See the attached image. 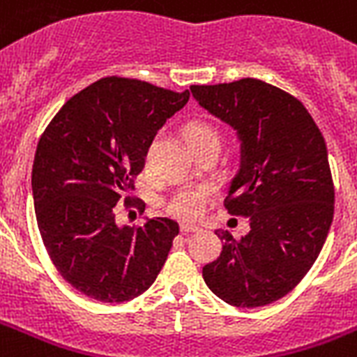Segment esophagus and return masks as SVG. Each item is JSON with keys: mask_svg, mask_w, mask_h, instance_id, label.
Masks as SVG:
<instances>
[{"mask_svg": "<svg viewBox=\"0 0 357 357\" xmlns=\"http://www.w3.org/2000/svg\"><path fill=\"white\" fill-rule=\"evenodd\" d=\"M196 229H198V226H195V224H189V222L181 224V231H183V234H190V231H196Z\"/></svg>", "mask_w": 357, "mask_h": 357, "instance_id": "1", "label": "esophagus"}]
</instances>
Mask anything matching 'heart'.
I'll return each instance as SVG.
<instances>
[{"mask_svg":"<svg viewBox=\"0 0 357 357\" xmlns=\"http://www.w3.org/2000/svg\"><path fill=\"white\" fill-rule=\"evenodd\" d=\"M183 137L189 150L204 148V146H215L218 150V146H220V133L211 123L200 122V120L187 123ZM209 196L211 192L206 187H183L170 198L168 211L176 217L185 218V220H195L204 213Z\"/></svg>","mask_w":357,"mask_h":357,"instance_id":"heart-1","label":"heart"}]
</instances>
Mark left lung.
Returning a JSON list of instances; mask_svg holds the SVG:
<instances>
[{
  "label": "left lung",
  "instance_id": "left-lung-1",
  "mask_svg": "<svg viewBox=\"0 0 357 357\" xmlns=\"http://www.w3.org/2000/svg\"><path fill=\"white\" fill-rule=\"evenodd\" d=\"M202 109L234 129L241 161L226 207L244 215L238 241L217 229L222 252L202 271L218 298L259 307L293 291L315 263L333 220V183L321 131L302 103L265 81L192 85Z\"/></svg>",
  "mask_w": 357,
  "mask_h": 357
}]
</instances>
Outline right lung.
Instances as JSON below:
<instances>
[{"label":"right lung","instance_id":"right-lung-1","mask_svg":"<svg viewBox=\"0 0 357 357\" xmlns=\"http://www.w3.org/2000/svg\"><path fill=\"white\" fill-rule=\"evenodd\" d=\"M189 96L103 77L70 98L38 140L31 174L38 231L59 274L89 298L133 300L167 261L178 222L119 226L114 206L135 189L151 140Z\"/></svg>","mask_w":357,"mask_h":357}]
</instances>
